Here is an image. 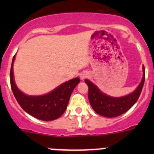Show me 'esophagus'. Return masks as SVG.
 Listing matches in <instances>:
<instances>
[{"instance_id":"34e87169","label":"esophagus","mask_w":154,"mask_h":154,"mask_svg":"<svg viewBox=\"0 0 154 154\" xmlns=\"http://www.w3.org/2000/svg\"><path fill=\"white\" fill-rule=\"evenodd\" d=\"M88 75H89V74H88V72H86V71H83V72H82L81 74H80V77L81 80H84V79H86L88 77Z\"/></svg>"}]
</instances>
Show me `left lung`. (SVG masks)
Wrapping results in <instances>:
<instances>
[{
    "mask_svg": "<svg viewBox=\"0 0 154 154\" xmlns=\"http://www.w3.org/2000/svg\"><path fill=\"white\" fill-rule=\"evenodd\" d=\"M145 71L143 66V77L140 84L131 94L121 97H113L103 94L88 80H85L88 87V100L96 113L107 118H114L128 111L139 99L143 88Z\"/></svg>",
    "mask_w": 154,
    "mask_h": 154,
    "instance_id": "1",
    "label": "left lung"
}]
</instances>
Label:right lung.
I'll return each instance as SVG.
<instances>
[{"instance_id": "1", "label": "right lung", "mask_w": 154, "mask_h": 154, "mask_svg": "<svg viewBox=\"0 0 154 154\" xmlns=\"http://www.w3.org/2000/svg\"><path fill=\"white\" fill-rule=\"evenodd\" d=\"M13 57L10 69V85L18 104L30 116L42 121H53L60 118L67 108L70 97L76 86L80 83L78 77L63 83L41 96H29L21 92L15 85L13 76Z\"/></svg>"}]
</instances>
